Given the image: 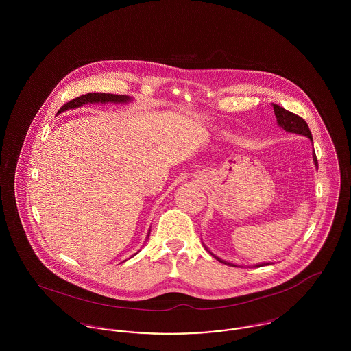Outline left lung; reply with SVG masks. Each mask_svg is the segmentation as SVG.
Wrapping results in <instances>:
<instances>
[{
	"label": "left lung",
	"mask_w": 351,
	"mask_h": 351,
	"mask_svg": "<svg viewBox=\"0 0 351 351\" xmlns=\"http://www.w3.org/2000/svg\"><path fill=\"white\" fill-rule=\"evenodd\" d=\"M274 112H275V116L278 118V125H279L280 128H283L285 132L304 135V136H306V138H309V139L312 141V133H311V130H309L308 123L304 121V118H301L300 116H298V114H295V113H291V112L285 110L282 106L275 105V104H274ZM313 160H315L316 167L318 168L316 154H315V156H313ZM213 256L217 259L218 262H221V263H225V265H229V266H235V265H232V263H229V262H225V261L219 259L216 255H213ZM267 265H269V263L256 265V266H254V267H262V266H267Z\"/></svg>",
	"instance_id": "obj_1"
}]
</instances>
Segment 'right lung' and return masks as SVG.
Returning <instances> with one entry per match:
<instances>
[{"label":"right lung","instance_id":"add662e5","mask_svg":"<svg viewBox=\"0 0 351 351\" xmlns=\"http://www.w3.org/2000/svg\"><path fill=\"white\" fill-rule=\"evenodd\" d=\"M129 100H130V97H128V96H119V95H112V93H86L80 97L68 101L67 104H64L59 109L58 113H62L68 109L79 108L88 102H128Z\"/></svg>","mask_w":351,"mask_h":351}]
</instances>
